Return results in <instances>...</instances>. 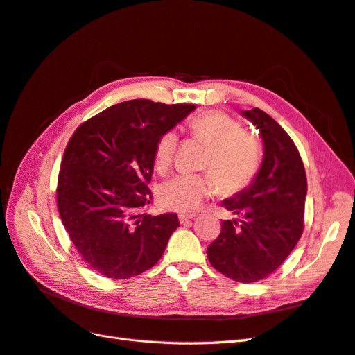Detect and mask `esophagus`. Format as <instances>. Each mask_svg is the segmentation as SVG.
Here are the masks:
<instances>
[{
    "label": "esophagus",
    "instance_id": "obj_1",
    "mask_svg": "<svg viewBox=\"0 0 355 355\" xmlns=\"http://www.w3.org/2000/svg\"><path fill=\"white\" fill-rule=\"evenodd\" d=\"M192 218H196L194 214H185V213H180V214H179V222H180V223H187V222H189Z\"/></svg>",
    "mask_w": 355,
    "mask_h": 355
}]
</instances>
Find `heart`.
Listing matches in <instances>:
<instances>
[{
    "mask_svg": "<svg viewBox=\"0 0 355 355\" xmlns=\"http://www.w3.org/2000/svg\"><path fill=\"white\" fill-rule=\"evenodd\" d=\"M188 128L191 136L207 148L202 167L211 175H176L159 185L157 196L161 206L182 213L197 210L218 191V185L223 194L243 191L252 184L261 166L259 145L227 114L204 112L192 118ZM178 139L176 132L168 130L157 141L154 167L158 173H166L173 164Z\"/></svg>",
    "mask_w": 355,
    "mask_h": 355,
    "instance_id": "obj_1",
    "label": "heart"
}]
</instances>
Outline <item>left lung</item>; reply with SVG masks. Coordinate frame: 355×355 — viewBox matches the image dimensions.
Returning a JSON list of instances; mask_svg holds the SVG:
<instances>
[{"mask_svg":"<svg viewBox=\"0 0 355 355\" xmlns=\"http://www.w3.org/2000/svg\"><path fill=\"white\" fill-rule=\"evenodd\" d=\"M240 114L259 130L263 158L252 184L222 201L241 219L222 222L207 257L231 280L254 283L271 275L302 235L306 175L297 148L274 118L259 108Z\"/></svg>","mask_w":355,"mask_h":355,"instance_id":"1","label":"left lung"}]
</instances>
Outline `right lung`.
Wrapping results in <instances>:
<instances>
[{
  "mask_svg": "<svg viewBox=\"0 0 355 355\" xmlns=\"http://www.w3.org/2000/svg\"><path fill=\"white\" fill-rule=\"evenodd\" d=\"M196 110L148 99L116 103L83 123L63 154L58 209L75 249L103 277L125 280L154 266L176 213H141L151 202L148 184L159 136Z\"/></svg>",
  "mask_w": 355,
  "mask_h": 355,
  "instance_id": "right-lung-1",
  "label": "right lung"
}]
</instances>
